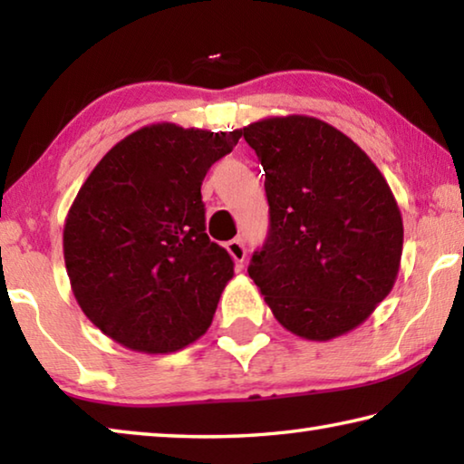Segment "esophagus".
<instances>
[{"instance_id": "1", "label": "esophagus", "mask_w": 464, "mask_h": 464, "mask_svg": "<svg viewBox=\"0 0 464 464\" xmlns=\"http://www.w3.org/2000/svg\"><path fill=\"white\" fill-rule=\"evenodd\" d=\"M227 251H229L231 257L235 262H237V266L241 268L243 266V260H246V243H243V237H235L231 241H227Z\"/></svg>"}]
</instances>
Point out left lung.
<instances>
[{
    "label": "left lung",
    "instance_id": "1",
    "mask_svg": "<svg viewBox=\"0 0 464 464\" xmlns=\"http://www.w3.org/2000/svg\"><path fill=\"white\" fill-rule=\"evenodd\" d=\"M266 171L270 229L249 276L274 317L304 340H334L371 317L395 285L403 221L387 179L343 132L313 116L241 129Z\"/></svg>",
    "mask_w": 464,
    "mask_h": 464
}]
</instances>
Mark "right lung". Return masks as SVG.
Masks as SVG:
<instances>
[{"label": "right lung", "instance_id": "add662e5", "mask_svg": "<svg viewBox=\"0 0 464 464\" xmlns=\"http://www.w3.org/2000/svg\"><path fill=\"white\" fill-rule=\"evenodd\" d=\"M239 137L143 127L110 149L77 192L63 229L69 280L92 324L124 348L178 352L213 321L235 264L204 233L200 186Z\"/></svg>", "mask_w": 464, "mask_h": 464}]
</instances>
